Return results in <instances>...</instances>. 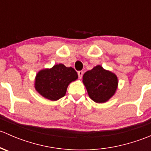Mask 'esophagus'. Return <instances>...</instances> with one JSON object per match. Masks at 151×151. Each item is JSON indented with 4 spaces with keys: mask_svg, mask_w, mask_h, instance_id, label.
<instances>
[{
    "mask_svg": "<svg viewBox=\"0 0 151 151\" xmlns=\"http://www.w3.org/2000/svg\"><path fill=\"white\" fill-rule=\"evenodd\" d=\"M77 74H78L79 79H81L82 77H83V71H79L78 72H77Z\"/></svg>",
    "mask_w": 151,
    "mask_h": 151,
    "instance_id": "obj_1",
    "label": "esophagus"
}]
</instances>
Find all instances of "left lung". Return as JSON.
<instances>
[{
    "mask_svg": "<svg viewBox=\"0 0 151 151\" xmlns=\"http://www.w3.org/2000/svg\"><path fill=\"white\" fill-rule=\"evenodd\" d=\"M88 96L96 103H104L115 94L118 88V77L101 66L86 71L83 77Z\"/></svg>",
    "mask_w": 151,
    "mask_h": 151,
    "instance_id": "obj_1",
    "label": "left lung"
}]
</instances>
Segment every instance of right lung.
<instances>
[{"label": "right lung", "instance_id": "obj_1", "mask_svg": "<svg viewBox=\"0 0 151 151\" xmlns=\"http://www.w3.org/2000/svg\"><path fill=\"white\" fill-rule=\"evenodd\" d=\"M77 78V73L72 67L60 63L41 70L35 79V88L45 98L56 101L64 96L68 85Z\"/></svg>", "mask_w": 151, "mask_h": 151}]
</instances>
